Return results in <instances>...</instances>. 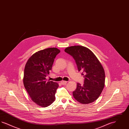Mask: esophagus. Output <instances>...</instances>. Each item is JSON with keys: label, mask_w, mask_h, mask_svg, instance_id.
I'll use <instances>...</instances> for the list:
<instances>
[{"label": "esophagus", "mask_w": 129, "mask_h": 129, "mask_svg": "<svg viewBox=\"0 0 129 129\" xmlns=\"http://www.w3.org/2000/svg\"><path fill=\"white\" fill-rule=\"evenodd\" d=\"M67 81H62L61 82V84L62 85H65L66 84H67Z\"/></svg>", "instance_id": "esophagus-1"}]
</instances>
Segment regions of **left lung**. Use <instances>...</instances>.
<instances>
[{
  "label": "left lung",
  "instance_id": "left-lung-1",
  "mask_svg": "<svg viewBox=\"0 0 129 129\" xmlns=\"http://www.w3.org/2000/svg\"><path fill=\"white\" fill-rule=\"evenodd\" d=\"M65 52L75 60L78 71L82 72L84 84H77L74 98L82 104H89L98 98L105 85V73L98 59L90 49L77 45L66 48Z\"/></svg>",
  "mask_w": 129,
  "mask_h": 129
}]
</instances>
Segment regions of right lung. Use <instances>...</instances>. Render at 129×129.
Wrapping results in <instances>:
<instances>
[{
	"instance_id": "1",
	"label": "right lung",
	"mask_w": 129,
	"mask_h": 129,
	"mask_svg": "<svg viewBox=\"0 0 129 129\" xmlns=\"http://www.w3.org/2000/svg\"><path fill=\"white\" fill-rule=\"evenodd\" d=\"M60 51L49 48L39 51L31 56L25 65L23 83L31 100L37 105L46 107L55 100L58 84L47 81L56 55Z\"/></svg>"
}]
</instances>
